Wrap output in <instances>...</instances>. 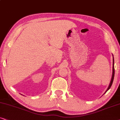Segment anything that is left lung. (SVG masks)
Instances as JSON below:
<instances>
[{
    "mask_svg": "<svg viewBox=\"0 0 120 120\" xmlns=\"http://www.w3.org/2000/svg\"><path fill=\"white\" fill-rule=\"evenodd\" d=\"M114 76H115V69H114V59H113V67H112V78H111V81H110V85H109L108 88H107V89L106 91L105 92H106V91H107L109 89H110L111 86L112 84V82H113V79H114Z\"/></svg>",
    "mask_w": 120,
    "mask_h": 120,
    "instance_id": "obj_1",
    "label": "left lung"
}]
</instances>
